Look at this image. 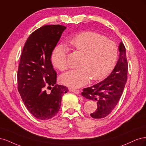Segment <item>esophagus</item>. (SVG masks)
Segmentation results:
<instances>
[{
    "label": "esophagus",
    "instance_id": "1",
    "mask_svg": "<svg viewBox=\"0 0 146 146\" xmlns=\"http://www.w3.org/2000/svg\"><path fill=\"white\" fill-rule=\"evenodd\" d=\"M69 91H70V92H74V93L76 94H77V95H78L79 93H80V92H79L78 90H76V89H73V88H72V89H71V88H70V89H69Z\"/></svg>",
    "mask_w": 146,
    "mask_h": 146
}]
</instances>
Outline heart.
I'll list each match as a JSON object with an SVG mask.
<instances>
[{
  "label": "heart",
  "instance_id": "b5f03b06",
  "mask_svg": "<svg viewBox=\"0 0 146 146\" xmlns=\"http://www.w3.org/2000/svg\"><path fill=\"white\" fill-rule=\"evenodd\" d=\"M69 44L82 55L80 68L69 70L60 77L61 82L70 88H79L86 85L89 79L99 80L113 70L117 58L116 44L102 35L85 32L70 39ZM68 49L63 45L57 46L53 51L52 63L60 70L68 68Z\"/></svg>",
  "mask_w": 146,
  "mask_h": 146
}]
</instances>
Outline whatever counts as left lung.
<instances>
[{
    "label": "left lung",
    "mask_w": 146,
    "mask_h": 146,
    "mask_svg": "<svg viewBox=\"0 0 146 146\" xmlns=\"http://www.w3.org/2000/svg\"><path fill=\"white\" fill-rule=\"evenodd\" d=\"M119 60L110 76L93 86L84 88L82 92L84 98L97 102V110L90 114L92 118L107 116L116 106L124 89L127 79L128 64L126 50L122 42L119 44Z\"/></svg>",
    "instance_id": "obj_1"
}]
</instances>
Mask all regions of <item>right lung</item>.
<instances>
[{"instance_id": "1", "label": "right lung", "mask_w": 146, "mask_h": 146, "mask_svg": "<svg viewBox=\"0 0 146 146\" xmlns=\"http://www.w3.org/2000/svg\"><path fill=\"white\" fill-rule=\"evenodd\" d=\"M65 26L47 25L35 30L28 38L22 52L17 71L18 91L25 107L41 120L54 117L68 88L56 84V73L51 56ZM48 88L51 91L47 92Z\"/></svg>"}]
</instances>
